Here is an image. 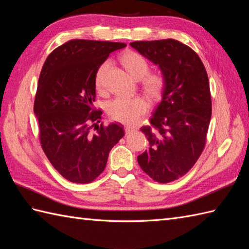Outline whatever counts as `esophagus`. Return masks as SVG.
Returning <instances> with one entry per match:
<instances>
[{"mask_svg":"<svg viewBox=\"0 0 249 249\" xmlns=\"http://www.w3.org/2000/svg\"><path fill=\"white\" fill-rule=\"evenodd\" d=\"M134 131H135V128H134V127H129V126H126V127H125V133H126V135L133 134Z\"/></svg>","mask_w":249,"mask_h":249,"instance_id":"esophagus-1","label":"esophagus"}]
</instances>
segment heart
I'll list each match as a JSON object with an SVG mask.
<instances>
[{
    "instance_id": "1",
    "label": "heart",
    "mask_w": 249,
    "mask_h": 249,
    "mask_svg": "<svg viewBox=\"0 0 249 249\" xmlns=\"http://www.w3.org/2000/svg\"><path fill=\"white\" fill-rule=\"evenodd\" d=\"M122 64L134 78H141V86L147 94L156 96L162 91L166 82L165 77L158 71L149 72L150 64L142 54L129 51L122 56ZM108 66L109 62H104L95 75V84L98 89L104 88V77ZM147 109L149 103L142 96H119L111 100L107 106V112L111 119L130 126L138 123L141 116L146 113Z\"/></svg>"
}]
</instances>
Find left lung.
Listing matches in <instances>:
<instances>
[{"label": "left lung", "mask_w": 249, "mask_h": 249, "mask_svg": "<svg viewBox=\"0 0 249 249\" xmlns=\"http://www.w3.org/2000/svg\"><path fill=\"white\" fill-rule=\"evenodd\" d=\"M130 46L155 63L165 77L162 99L141 131L150 142L138 163L158 183H170L194 167L206 143L212 115L208 73L196 52L168 38Z\"/></svg>", "instance_id": "8db88e82"}]
</instances>
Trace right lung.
<instances>
[{
  "label": "right lung",
  "instance_id": "right-lung-1",
  "mask_svg": "<svg viewBox=\"0 0 249 249\" xmlns=\"http://www.w3.org/2000/svg\"><path fill=\"white\" fill-rule=\"evenodd\" d=\"M125 46L71 39L51 52L40 71L34 102L39 142L51 165L67 181L88 184L96 179L109 152L125 135L121 124L97 125L103 111L94 108L98 67L111 52Z\"/></svg>",
  "mask_w": 249,
  "mask_h": 249
}]
</instances>
